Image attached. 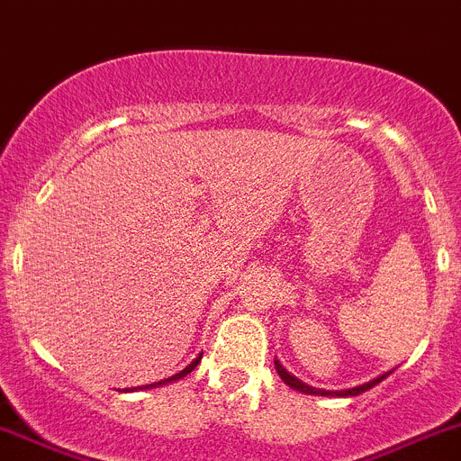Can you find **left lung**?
Segmentation results:
<instances>
[{
    "mask_svg": "<svg viewBox=\"0 0 461 461\" xmlns=\"http://www.w3.org/2000/svg\"><path fill=\"white\" fill-rule=\"evenodd\" d=\"M276 370H277V375H280V379L285 381V384H287V385H292L294 391H301V393H305V395H344V397L360 395V393L370 391V388H375V385L379 384V381H384L385 376L391 375V372H385V375L376 376V379L367 381V384H363V385H356V388H349V391H335V393H330V391H321V388H312V385H308V384H303V381H298L296 376L289 375V372L285 370V367H282L280 363H277V360H276Z\"/></svg>",
    "mask_w": 461,
    "mask_h": 461,
    "instance_id": "1",
    "label": "left lung"
}]
</instances>
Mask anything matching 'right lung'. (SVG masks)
Instances as JSON below:
<instances>
[{"mask_svg": "<svg viewBox=\"0 0 461 461\" xmlns=\"http://www.w3.org/2000/svg\"><path fill=\"white\" fill-rule=\"evenodd\" d=\"M202 358V356H200ZM200 358H194L193 363L188 365V367H185V370H181L179 375H174V376H169V379H163V381H158V384H149V385H144V388H156V385H163V384H169V381H176V379H184L185 375H190V372L194 370V367H197V363H200Z\"/></svg>", "mask_w": 461, "mask_h": 461, "instance_id": "add662e5", "label": "right lung"}]
</instances>
